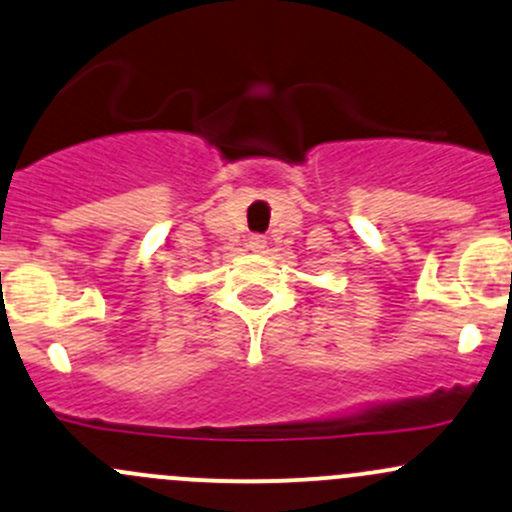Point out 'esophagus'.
<instances>
[{"label": "esophagus", "mask_w": 512, "mask_h": 512, "mask_svg": "<svg viewBox=\"0 0 512 512\" xmlns=\"http://www.w3.org/2000/svg\"><path fill=\"white\" fill-rule=\"evenodd\" d=\"M247 247H250L252 252H262V250H265V247H267L265 235H252L250 242H247Z\"/></svg>", "instance_id": "1"}]
</instances>
